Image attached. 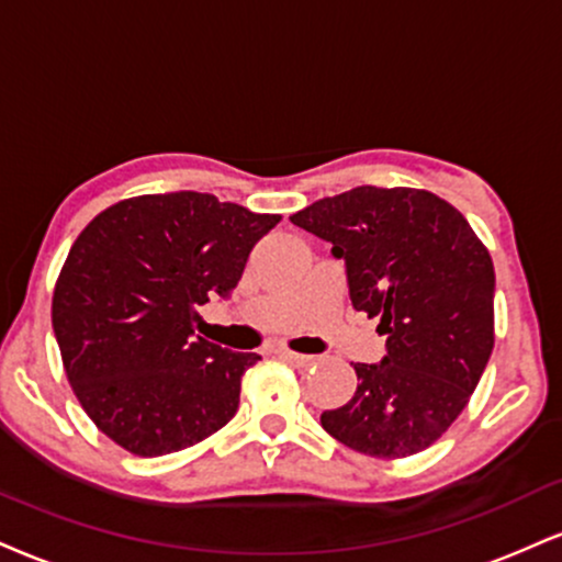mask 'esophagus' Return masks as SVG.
<instances>
[{"instance_id":"obj_1","label":"esophagus","mask_w":562,"mask_h":562,"mask_svg":"<svg viewBox=\"0 0 562 562\" xmlns=\"http://www.w3.org/2000/svg\"><path fill=\"white\" fill-rule=\"evenodd\" d=\"M277 356H280L282 361L293 363V367H308V363H314V356L295 353V350H290V348H277Z\"/></svg>"}]
</instances>
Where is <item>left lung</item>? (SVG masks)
<instances>
[{
    "mask_svg": "<svg viewBox=\"0 0 562 562\" xmlns=\"http://www.w3.org/2000/svg\"><path fill=\"white\" fill-rule=\"evenodd\" d=\"M290 222L333 243L353 308L387 335L380 363H353L356 395L324 411V431L384 461L427 450L463 414L495 348L486 246L456 206L418 188L361 186Z\"/></svg>",
    "mask_w": 562,
    "mask_h": 562,
    "instance_id": "left-lung-1",
    "label": "left lung"
}]
</instances>
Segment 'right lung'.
Returning a JSON list of instances; mask_svg holds the SVG:
<instances>
[{
  "mask_svg": "<svg viewBox=\"0 0 562 562\" xmlns=\"http://www.w3.org/2000/svg\"><path fill=\"white\" fill-rule=\"evenodd\" d=\"M280 220L178 191L117 201L83 227L54 285L52 327L67 382L112 442L157 458L235 416L261 356L193 335L195 308L227 299Z\"/></svg>",
  "mask_w": 562,
  "mask_h": 562,
  "instance_id": "right-lung-1",
  "label": "right lung"
}]
</instances>
